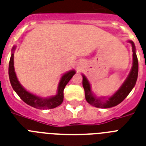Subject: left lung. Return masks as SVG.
<instances>
[{
	"mask_svg": "<svg viewBox=\"0 0 146 146\" xmlns=\"http://www.w3.org/2000/svg\"><path fill=\"white\" fill-rule=\"evenodd\" d=\"M129 43L131 44L133 52V65L129 73V76L127 77L124 83L119 87L117 92L108 99L106 98H97L92 92L91 85L88 79L85 75L83 74V86L85 91V97L86 101L90 105L95 106L97 108H102V109H108L111 107L116 106L121 103L123 100L126 98L127 96L132 90L134 87L137 80L138 76V60L137 54H136V48L133 41L129 40Z\"/></svg>",
	"mask_w": 146,
	"mask_h": 146,
	"instance_id": "8db88e82",
	"label": "left lung"
}]
</instances>
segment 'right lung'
<instances>
[{
  "mask_svg": "<svg viewBox=\"0 0 146 146\" xmlns=\"http://www.w3.org/2000/svg\"><path fill=\"white\" fill-rule=\"evenodd\" d=\"M15 48L16 46L12 47V54H11L10 60H9V80H10L11 85L14 91L17 93V95L19 96L23 101L35 109H51L60 105L63 100V90H64L65 86L72 79L73 75L75 74V71H68L62 76L58 84V92L56 95L46 98L38 97L26 90L17 80L16 73L15 72V68H14V51L15 50Z\"/></svg>",
  "mask_w": 146,
  "mask_h": 146,
  "instance_id": "add662e5",
  "label": "right lung"
}]
</instances>
